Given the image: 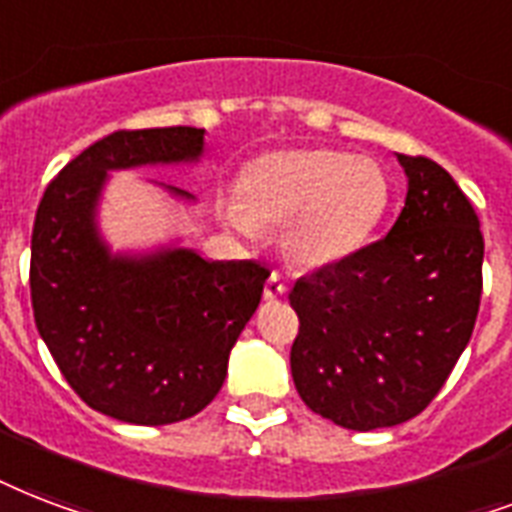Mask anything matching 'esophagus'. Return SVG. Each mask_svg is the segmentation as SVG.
I'll return each mask as SVG.
<instances>
[{"label": "esophagus", "instance_id": "1", "mask_svg": "<svg viewBox=\"0 0 512 512\" xmlns=\"http://www.w3.org/2000/svg\"><path fill=\"white\" fill-rule=\"evenodd\" d=\"M287 292V282H284L279 273H271L268 276V282H265V300H279Z\"/></svg>", "mask_w": 512, "mask_h": 512}]
</instances>
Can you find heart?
I'll list each match as a JSON object with an SVG mask.
<instances>
[{
	"label": "heart",
	"mask_w": 512,
	"mask_h": 512,
	"mask_svg": "<svg viewBox=\"0 0 512 512\" xmlns=\"http://www.w3.org/2000/svg\"><path fill=\"white\" fill-rule=\"evenodd\" d=\"M389 204V185L370 158L338 150L268 152L241 177V209L230 212L241 233L287 225V252L306 268H325L368 244Z\"/></svg>",
	"instance_id": "b5f03b06"
}]
</instances>
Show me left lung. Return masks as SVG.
Here are the masks:
<instances>
[{"label": "left lung", "mask_w": 512, "mask_h": 512, "mask_svg": "<svg viewBox=\"0 0 512 512\" xmlns=\"http://www.w3.org/2000/svg\"><path fill=\"white\" fill-rule=\"evenodd\" d=\"M408 177L384 239L295 282L292 381L338 427H395L419 416L470 343L483 292V233L440 163L397 155Z\"/></svg>", "instance_id": "1"}]
</instances>
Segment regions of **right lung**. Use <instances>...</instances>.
Wrapping results in <instances>:
<instances>
[{
  "mask_svg": "<svg viewBox=\"0 0 512 512\" xmlns=\"http://www.w3.org/2000/svg\"><path fill=\"white\" fill-rule=\"evenodd\" d=\"M201 150L204 128L115 131L66 163L37 206L34 322L80 400L117 421L158 427L204 411L271 276L252 260L209 263L190 249L136 260L101 244L93 209L109 169L195 161Z\"/></svg>",
  "mask_w": 512,
  "mask_h": 512,
  "instance_id": "right-lung-1",
  "label": "right lung"
}]
</instances>
